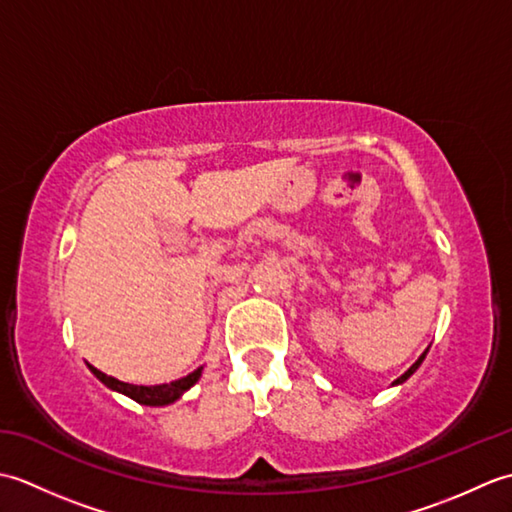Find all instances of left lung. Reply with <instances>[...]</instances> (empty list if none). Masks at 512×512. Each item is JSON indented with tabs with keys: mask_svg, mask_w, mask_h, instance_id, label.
I'll return each mask as SVG.
<instances>
[{
	"mask_svg": "<svg viewBox=\"0 0 512 512\" xmlns=\"http://www.w3.org/2000/svg\"><path fill=\"white\" fill-rule=\"evenodd\" d=\"M427 352H429V350H424V354H422V356L418 358V361H416V363H413V365H411V367L407 369V372H405V374H402L400 378H396V380H394V385H402V383H405V380H407V378H409V376H411L413 372H416V369H418V367L422 365V361H424V356H427Z\"/></svg>",
	"mask_w": 512,
	"mask_h": 512,
	"instance_id": "obj_1",
	"label": "left lung"
}]
</instances>
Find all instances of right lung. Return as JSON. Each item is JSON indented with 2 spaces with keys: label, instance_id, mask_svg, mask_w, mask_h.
<instances>
[{
  "label": "right lung",
  "instance_id": "1",
  "mask_svg": "<svg viewBox=\"0 0 512 512\" xmlns=\"http://www.w3.org/2000/svg\"><path fill=\"white\" fill-rule=\"evenodd\" d=\"M90 372L101 380L103 385H107L110 389L118 391V394H125L132 400L140 402V405H147V407H165V405H171V402H176L184 391L191 389L195 383H198L200 376H202V367L195 369V372H191L189 376L184 378H178L173 380V383H165V385H154V387H145V385H129V383H123V380H118L114 376H107L103 374L101 369H96L94 365H90Z\"/></svg>",
  "mask_w": 512,
  "mask_h": 512
}]
</instances>
